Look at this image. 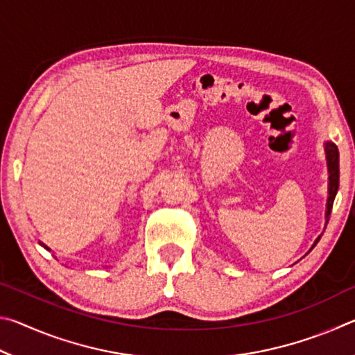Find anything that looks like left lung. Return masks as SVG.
<instances>
[{
  "mask_svg": "<svg viewBox=\"0 0 355 355\" xmlns=\"http://www.w3.org/2000/svg\"><path fill=\"white\" fill-rule=\"evenodd\" d=\"M324 152H326V161H327V172H329V188H327V203H326V224H324V230H326V225L329 222V216L332 213V205L335 200L336 192H338V184H340V155L338 148L334 142L326 141L324 142ZM322 236V233L315 239L313 245H311L307 254H310L311 249L315 248ZM305 254V255H307Z\"/></svg>",
  "mask_w": 355,
  "mask_h": 355,
  "instance_id": "1",
  "label": "left lung"
}]
</instances>
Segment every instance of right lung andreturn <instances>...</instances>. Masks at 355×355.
<instances>
[{
	"label": "right lung",
	"instance_id": "obj_1",
	"mask_svg": "<svg viewBox=\"0 0 355 355\" xmlns=\"http://www.w3.org/2000/svg\"><path fill=\"white\" fill-rule=\"evenodd\" d=\"M39 244H40V245H44V248H45V249H46V250H51V249H50V248H48V245H45V244H44V243H42V241H39Z\"/></svg>",
	"mask_w": 355,
	"mask_h": 355
}]
</instances>
